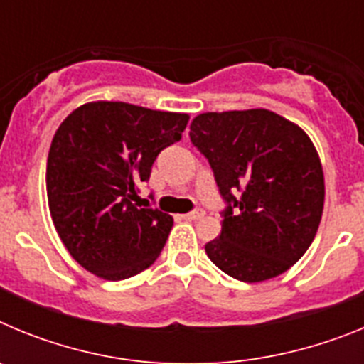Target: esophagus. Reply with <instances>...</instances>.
Segmentation results:
<instances>
[{
    "mask_svg": "<svg viewBox=\"0 0 364 364\" xmlns=\"http://www.w3.org/2000/svg\"><path fill=\"white\" fill-rule=\"evenodd\" d=\"M204 215H205L204 210H193V211H189V213L182 215V217H184L186 220H200Z\"/></svg>",
    "mask_w": 364,
    "mask_h": 364,
    "instance_id": "obj_1",
    "label": "esophagus"
}]
</instances>
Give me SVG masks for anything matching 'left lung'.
<instances>
[{
    "label": "left lung",
    "mask_w": 364,
    "mask_h": 364,
    "mask_svg": "<svg viewBox=\"0 0 364 364\" xmlns=\"http://www.w3.org/2000/svg\"><path fill=\"white\" fill-rule=\"evenodd\" d=\"M189 129L226 204L218 239L205 244L211 262L242 282L290 269L323 217V167L308 134L268 109L204 112Z\"/></svg>",
    "instance_id": "8db88e82"
}]
</instances>
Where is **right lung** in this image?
Here are the masks:
<instances>
[{"instance_id": "add662e5", "label": "right lung", "mask_w": 364, "mask_h": 364, "mask_svg": "<svg viewBox=\"0 0 364 364\" xmlns=\"http://www.w3.org/2000/svg\"><path fill=\"white\" fill-rule=\"evenodd\" d=\"M189 117L124 102H91L58 127L47 159L54 228L87 272L122 281L149 268L173 217L138 204L159 153L178 142Z\"/></svg>"}]
</instances>
